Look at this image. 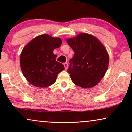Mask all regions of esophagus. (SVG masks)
<instances>
[{
    "label": "esophagus",
    "mask_w": 132,
    "mask_h": 132,
    "mask_svg": "<svg viewBox=\"0 0 132 132\" xmlns=\"http://www.w3.org/2000/svg\"><path fill=\"white\" fill-rule=\"evenodd\" d=\"M63 65L64 66V68H65V70H66V69H68V64L67 63H64L63 64Z\"/></svg>",
    "instance_id": "obj_1"
}]
</instances>
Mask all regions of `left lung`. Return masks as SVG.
Here are the masks:
<instances>
[{
	"instance_id": "8db88e82",
	"label": "left lung",
	"mask_w": 132,
	"mask_h": 132,
	"mask_svg": "<svg viewBox=\"0 0 132 132\" xmlns=\"http://www.w3.org/2000/svg\"><path fill=\"white\" fill-rule=\"evenodd\" d=\"M67 42L75 52L68 69L72 81L82 88L95 86L108 69L109 56L105 48L97 38L86 33L68 39Z\"/></svg>"
}]
</instances>
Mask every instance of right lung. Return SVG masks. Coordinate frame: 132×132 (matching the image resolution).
<instances>
[{"mask_svg": "<svg viewBox=\"0 0 132 132\" xmlns=\"http://www.w3.org/2000/svg\"><path fill=\"white\" fill-rule=\"evenodd\" d=\"M61 44L59 38L42 34L31 40L23 48L20 55L21 69L33 86L42 88L50 86L56 81L57 75L64 70L53 53Z\"/></svg>", "mask_w": 132, "mask_h": 132, "instance_id": "obj_1", "label": "right lung"}]
</instances>
